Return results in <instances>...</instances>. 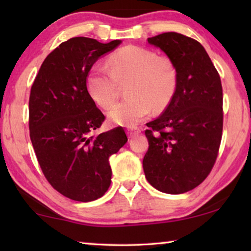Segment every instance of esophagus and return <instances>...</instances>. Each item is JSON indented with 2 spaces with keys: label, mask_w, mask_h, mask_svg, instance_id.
I'll list each match as a JSON object with an SVG mask.
<instances>
[{
  "label": "esophagus",
  "mask_w": 251,
  "mask_h": 251,
  "mask_svg": "<svg viewBox=\"0 0 251 251\" xmlns=\"http://www.w3.org/2000/svg\"><path fill=\"white\" fill-rule=\"evenodd\" d=\"M141 133V129L138 128V127H130V128H127V135L129 136V137H134V136L138 135Z\"/></svg>",
  "instance_id": "1"
}]
</instances>
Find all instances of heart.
I'll return each mask as SVG.
<instances>
[{
	"instance_id": "obj_1",
	"label": "heart",
	"mask_w": 251,
	"mask_h": 251,
	"mask_svg": "<svg viewBox=\"0 0 251 251\" xmlns=\"http://www.w3.org/2000/svg\"><path fill=\"white\" fill-rule=\"evenodd\" d=\"M107 70L94 65L86 77V87L95 103L107 108L126 83L128 99L108 109V121L114 125L134 127L150 115L151 109L161 112L172 103L177 91L176 66L167 56H157L154 50L128 45L108 57Z\"/></svg>"
}]
</instances>
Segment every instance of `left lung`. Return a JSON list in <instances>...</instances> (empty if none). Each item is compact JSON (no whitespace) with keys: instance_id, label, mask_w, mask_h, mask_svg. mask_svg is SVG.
Listing matches in <instances>:
<instances>
[{"instance_id":"left-lung-1","label":"left lung","mask_w":251,"mask_h":251,"mask_svg":"<svg viewBox=\"0 0 251 251\" xmlns=\"http://www.w3.org/2000/svg\"><path fill=\"white\" fill-rule=\"evenodd\" d=\"M147 41L174 62L178 84L172 103L146 124L150 147L144 173L159 192L182 194L206 179L217 158L224 121L222 82L196 40L167 32Z\"/></svg>"}]
</instances>
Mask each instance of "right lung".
<instances>
[{
	"label": "right lung",
	"mask_w": 251,
	"mask_h": 251,
	"mask_svg": "<svg viewBox=\"0 0 251 251\" xmlns=\"http://www.w3.org/2000/svg\"><path fill=\"white\" fill-rule=\"evenodd\" d=\"M121 43L82 36L63 42L44 59L31 88L28 127L36 158L50 186L76 201L107 192L108 159L127 142L123 127L92 134L105 116L86 87L94 63Z\"/></svg>",
	"instance_id": "1"
}]
</instances>
